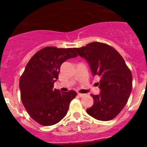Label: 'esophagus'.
I'll return each mask as SVG.
<instances>
[{
  "instance_id": "obj_1",
  "label": "esophagus",
  "mask_w": 147,
  "mask_h": 147,
  "mask_svg": "<svg viewBox=\"0 0 147 147\" xmlns=\"http://www.w3.org/2000/svg\"><path fill=\"white\" fill-rule=\"evenodd\" d=\"M86 94H81V93H78V96H80V97H84V96H85Z\"/></svg>"
}]
</instances>
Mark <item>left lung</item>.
Wrapping results in <instances>:
<instances>
[{
	"instance_id": "1",
	"label": "left lung",
	"mask_w": 147,
	"mask_h": 147,
	"mask_svg": "<svg viewBox=\"0 0 147 147\" xmlns=\"http://www.w3.org/2000/svg\"><path fill=\"white\" fill-rule=\"evenodd\" d=\"M75 50L87 60L93 75L101 77L98 83L100 94H91L94 104L86 112L96 120H112L123 109L131 93V71L120 54L106 43L92 42Z\"/></svg>"
}]
</instances>
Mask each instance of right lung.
Returning a JSON list of instances; mask_svg holds the SVG:
<instances>
[{"instance_id": "right-lung-1", "label": "right lung", "mask_w": 147, "mask_h": 147, "mask_svg": "<svg viewBox=\"0 0 147 147\" xmlns=\"http://www.w3.org/2000/svg\"><path fill=\"white\" fill-rule=\"evenodd\" d=\"M75 48L45 47L38 51L26 65L19 80L21 98L32 119L43 126L55 124L65 117L77 93L53 89L60 66L78 54Z\"/></svg>"}]
</instances>
